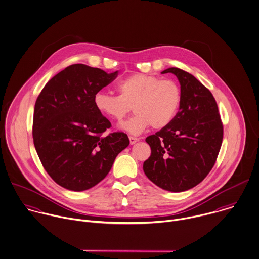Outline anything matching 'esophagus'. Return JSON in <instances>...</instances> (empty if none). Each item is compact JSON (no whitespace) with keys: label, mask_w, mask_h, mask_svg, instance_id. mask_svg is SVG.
Segmentation results:
<instances>
[{"label":"esophagus","mask_w":259,"mask_h":259,"mask_svg":"<svg viewBox=\"0 0 259 259\" xmlns=\"http://www.w3.org/2000/svg\"><path fill=\"white\" fill-rule=\"evenodd\" d=\"M137 142H139V139H138V138L130 137V143H131V145H134V144H136Z\"/></svg>","instance_id":"1"}]
</instances>
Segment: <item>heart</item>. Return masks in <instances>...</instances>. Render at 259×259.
I'll return each instance as SVG.
<instances>
[{
  "instance_id": "heart-1",
  "label": "heart",
  "mask_w": 259,
  "mask_h": 259,
  "mask_svg": "<svg viewBox=\"0 0 259 259\" xmlns=\"http://www.w3.org/2000/svg\"><path fill=\"white\" fill-rule=\"evenodd\" d=\"M117 90L118 95L98 91L93 102L101 114L116 121H121L133 105L136 114L119 125L132 135H139L150 125L155 130L168 126L181 104L179 85L155 75H130L118 82Z\"/></svg>"
}]
</instances>
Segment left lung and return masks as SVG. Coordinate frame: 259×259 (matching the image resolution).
<instances>
[{"instance_id": "8db88e82", "label": "left lung", "mask_w": 259, "mask_h": 259, "mask_svg": "<svg viewBox=\"0 0 259 259\" xmlns=\"http://www.w3.org/2000/svg\"><path fill=\"white\" fill-rule=\"evenodd\" d=\"M181 85V104L172 122L149 136L152 154L144 163L146 176L160 188L183 192L201 183L218 157L223 124L210 90L192 74L168 68Z\"/></svg>"}]
</instances>
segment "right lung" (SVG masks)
I'll return each instance as SVG.
<instances>
[{"label": "right lung", "instance_id": "add662e5", "mask_svg": "<svg viewBox=\"0 0 259 259\" xmlns=\"http://www.w3.org/2000/svg\"><path fill=\"white\" fill-rule=\"evenodd\" d=\"M116 76L117 71L108 74L73 64L52 77L36 100L34 146L45 171L65 189L79 192L94 187L130 145L124 133L104 134L111 123L93 102L95 93Z\"/></svg>", "mask_w": 259, "mask_h": 259}]
</instances>
